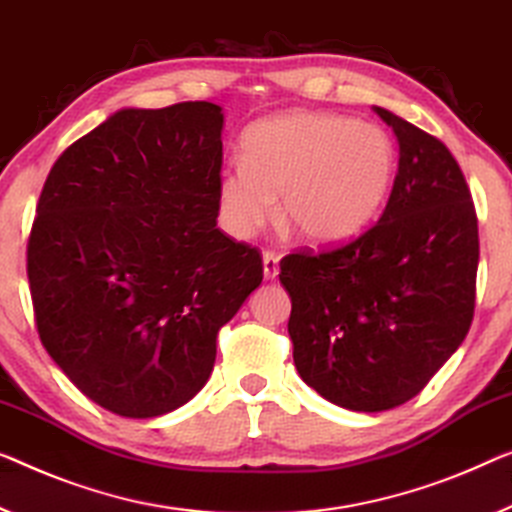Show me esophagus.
Returning a JSON list of instances; mask_svg holds the SVG:
<instances>
[{
	"instance_id": "obj_1",
	"label": "esophagus",
	"mask_w": 512,
	"mask_h": 512,
	"mask_svg": "<svg viewBox=\"0 0 512 512\" xmlns=\"http://www.w3.org/2000/svg\"><path fill=\"white\" fill-rule=\"evenodd\" d=\"M262 262H264V278L276 280L278 271H280V257L276 253H271V250H266V253L262 255Z\"/></svg>"
}]
</instances>
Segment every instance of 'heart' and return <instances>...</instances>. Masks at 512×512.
Here are the masks:
<instances>
[{
  "mask_svg": "<svg viewBox=\"0 0 512 512\" xmlns=\"http://www.w3.org/2000/svg\"><path fill=\"white\" fill-rule=\"evenodd\" d=\"M398 167L386 128L331 112L296 110L243 135L241 165L218 177L220 223L250 239L276 216L308 243L361 232L384 204Z\"/></svg>",
  "mask_w": 512,
  "mask_h": 512,
  "instance_id": "obj_1",
  "label": "heart"
}]
</instances>
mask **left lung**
Instances as JSON below:
<instances>
[{
  "instance_id": "1",
  "label": "left lung",
  "mask_w": 512,
  "mask_h": 512,
  "mask_svg": "<svg viewBox=\"0 0 512 512\" xmlns=\"http://www.w3.org/2000/svg\"><path fill=\"white\" fill-rule=\"evenodd\" d=\"M400 144L381 218L340 248L282 257L294 365L338 407L386 411L427 386L467 338L478 218L446 144L375 108Z\"/></svg>"
}]
</instances>
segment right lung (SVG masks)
I'll list each match as a JSON object with an SVG mask.
<instances>
[{
    "label": "right lung",
    "instance_id": "right-lung-1",
    "mask_svg": "<svg viewBox=\"0 0 512 512\" xmlns=\"http://www.w3.org/2000/svg\"><path fill=\"white\" fill-rule=\"evenodd\" d=\"M223 110L126 108L57 158L27 278L38 338L103 409L154 418L207 384L218 331L264 278L216 227Z\"/></svg>",
    "mask_w": 512,
    "mask_h": 512
}]
</instances>
